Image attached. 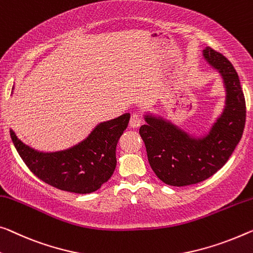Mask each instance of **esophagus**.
Wrapping results in <instances>:
<instances>
[{
    "label": "esophagus",
    "mask_w": 253,
    "mask_h": 253,
    "mask_svg": "<svg viewBox=\"0 0 253 253\" xmlns=\"http://www.w3.org/2000/svg\"><path fill=\"white\" fill-rule=\"evenodd\" d=\"M141 123H142L141 115L137 114V113L131 115V119H130V126L131 127H138L141 126Z\"/></svg>",
    "instance_id": "34e87169"
}]
</instances>
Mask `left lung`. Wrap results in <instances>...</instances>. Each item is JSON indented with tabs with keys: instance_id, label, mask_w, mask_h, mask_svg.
Listing matches in <instances>:
<instances>
[{
	"instance_id": "left-lung-1",
	"label": "left lung",
	"mask_w": 253,
	"mask_h": 253,
	"mask_svg": "<svg viewBox=\"0 0 253 253\" xmlns=\"http://www.w3.org/2000/svg\"><path fill=\"white\" fill-rule=\"evenodd\" d=\"M204 55L218 70L227 89L223 115L209 134L193 139L164 120L147 116L139 129L151 169L159 180L174 186L196 184L213 175L225 165L242 138L246 126V98L238 72L223 54L207 47Z\"/></svg>"
}]
</instances>
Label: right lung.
I'll return each mask as SVG.
<instances>
[{
	"label": "right lung",
	"instance_id": "1",
	"mask_svg": "<svg viewBox=\"0 0 253 253\" xmlns=\"http://www.w3.org/2000/svg\"><path fill=\"white\" fill-rule=\"evenodd\" d=\"M130 114L100 123L89 137L72 148L53 154L37 153L10 130L23 163L40 180L73 193H90L110 180L116 167V145L127 127Z\"/></svg>",
	"mask_w": 253,
	"mask_h": 253
}]
</instances>
